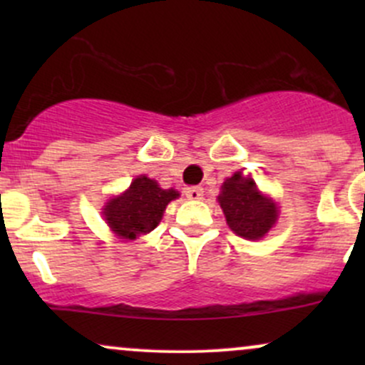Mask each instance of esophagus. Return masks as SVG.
Listing matches in <instances>:
<instances>
[{"label":"esophagus","mask_w":365,"mask_h":365,"mask_svg":"<svg viewBox=\"0 0 365 365\" xmlns=\"http://www.w3.org/2000/svg\"><path fill=\"white\" fill-rule=\"evenodd\" d=\"M185 195H187V199H190V200H200L204 195V190L200 187H188L185 190Z\"/></svg>","instance_id":"34e87169"}]
</instances>
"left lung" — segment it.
<instances>
[{"mask_svg":"<svg viewBox=\"0 0 365 365\" xmlns=\"http://www.w3.org/2000/svg\"><path fill=\"white\" fill-rule=\"evenodd\" d=\"M226 223L237 235L259 240L276 223V206L255 187L252 178L235 173L226 178L217 197Z\"/></svg>","mask_w":365,"mask_h":365,"instance_id":"obj_1","label":"left lung"}]
</instances>
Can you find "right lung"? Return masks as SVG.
<instances>
[{
  "label": "right lung",
  "instance_id": "right-lung-1",
  "mask_svg": "<svg viewBox=\"0 0 365 365\" xmlns=\"http://www.w3.org/2000/svg\"><path fill=\"white\" fill-rule=\"evenodd\" d=\"M177 197V190H165L158 182L142 175L133 180L125 194L108 200L104 220L120 238L133 240L153 232L161 221L168 202Z\"/></svg>",
  "mask_w": 365,
  "mask_h": 365
}]
</instances>
